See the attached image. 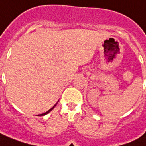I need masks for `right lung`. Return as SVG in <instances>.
I'll use <instances>...</instances> for the list:
<instances>
[{
    "instance_id": "right-lung-1",
    "label": "right lung",
    "mask_w": 146,
    "mask_h": 146,
    "mask_svg": "<svg viewBox=\"0 0 146 146\" xmlns=\"http://www.w3.org/2000/svg\"><path fill=\"white\" fill-rule=\"evenodd\" d=\"M56 104H55V105H54V106L52 107V108L50 109V110H48V111L46 112V113H44V114H39V116H43V115H46V114H48V113H49V112L51 111L52 110V109H53L54 108H55V106H56Z\"/></svg>"
}]
</instances>
